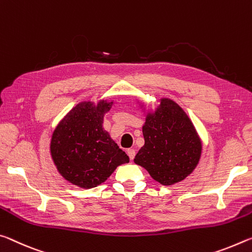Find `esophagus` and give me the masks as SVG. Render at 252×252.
I'll return each instance as SVG.
<instances>
[{
  "label": "esophagus",
  "mask_w": 252,
  "mask_h": 252,
  "mask_svg": "<svg viewBox=\"0 0 252 252\" xmlns=\"http://www.w3.org/2000/svg\"><path fill=\"white\" fill-rule=\"evenodd\" d=\"M127 154H128L130 159H133L135 158L136 152H135V150H133V148H129V150H127Z\"/></svg>",
  "instance_id": "1"
}]
</instances>
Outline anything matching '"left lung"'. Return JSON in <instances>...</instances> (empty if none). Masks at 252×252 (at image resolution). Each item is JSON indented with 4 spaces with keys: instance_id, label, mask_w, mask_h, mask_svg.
Listing matches in <instances>:
<instances>
[{
    "instance_id": "obj_1",
    "label": "left lung",
    "mask_w": 252,
    "mask_h": 252,
    "mask_svg": "<svg viewBox=\"0 0 252 252\" xmlns=\"http://www.w3.org/2000/svg\"><path fill=\"white\" fill-rule=\"evenodd\" d=\"M143 135L145 144L134 162L156 182L173 185L195 170L202 155V141L188 114L174 100L160 98L155 110L147 111Z\"/></svg>"
}]
</instances>
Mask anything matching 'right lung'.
I'll return each instance as SVG.
<instances>
[{"label": "right lung", "mask_w": 252, "mask_h": 252, "mask_svg": "<svg viewBox=\"0 0 252 252\" xmlns=\"http://www.w3.org/2000/svg\"><path fill=\"white\" fill-rule=\"evenodd\" d=\"M114 105L101 99L81 101L53 130L50 154L57 171L65 181L81 189L96 188L129 158L104 129V116Z\"/></svg>", "instance_id": "obj_1"}]
</instances>
